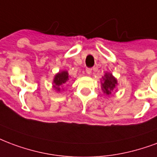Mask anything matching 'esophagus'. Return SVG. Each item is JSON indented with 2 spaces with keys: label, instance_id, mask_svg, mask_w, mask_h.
<instances>
[{
  "label": "esophagus",
  "instance_id": "34e87169",
  "mask_svg": "<svg viewBox=\"0 0 157 157\" xmlns=\"http://www.w3.org/2000/svg\"><path fill=\"white\" fill-rule=\"evenodd\" d=\"M91 71H92V70L90 69V68H86V73H87L88 75H90V73H91Z\"/></svg>",
  "mask_w": 157,
  "mask_h": 157
}]
</instances>
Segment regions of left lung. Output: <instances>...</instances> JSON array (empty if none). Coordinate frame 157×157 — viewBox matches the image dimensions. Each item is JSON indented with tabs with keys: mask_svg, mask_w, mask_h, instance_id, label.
I'll return each mask as SVG.
<instances>
[{
	"mask_svg": "<svg viewBox=\"0 0 157 157\" xmlns=\"http://www.w3.org/2000/svg\"><path fill=\"white\" fill-rule=\"evenodd\" d=\"M103 82H101V87L103 91L106 93V95L111 94V90H113L117 84V80L113 77L112 74H105V78H103Z\"/></svg>",
	"mask_w": 157,
	"mask_h": 157,
	"instance_id": "left-lung-1",
	"label": "left lung"
}]
</instances>
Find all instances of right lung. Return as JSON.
Listing matches in <instances>:
<instances>
[{
	"label": "right lung",
	"mask_w": 157,
	"mask_h": 157,
	"mask_svg": "<svg viewBox=\"0 0 157 157\" xmlns=\"http://www.w3.org/2000/svg\"><path fill=\"white\" fill-rule=\"evenodd\" d=\"M68 80V72L67 71H61L59 72L56 75L54 78V87L57 90H60V86H61L64 83H66Z\"/></svg>",
	"instance_id": "1"
}]
</instances>
